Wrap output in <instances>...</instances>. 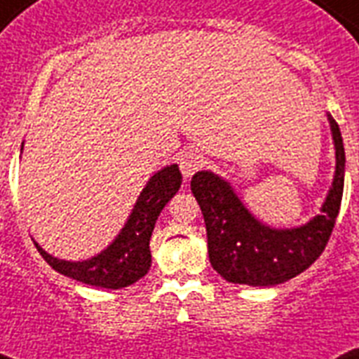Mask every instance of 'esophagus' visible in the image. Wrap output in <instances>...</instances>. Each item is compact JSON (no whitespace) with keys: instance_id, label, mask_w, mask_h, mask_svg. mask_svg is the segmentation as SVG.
<instances>
[{"instance_id":"esophagus-1","label":"esophagus","mask_w":359,"mask_h":359,"mask_svg":"<svg viewBox=\"0 0 359 359\" xmlns=\"http://www.w3.org/2000/svg\"><path fill=\"white\" fill-rule=\"evenodd\" d=\"M203 163H205V160H203L201 154H197V152H194V151L184 152V154L179 158L180 171H182V175H184L186 179H190L191 175L196 173L197 169L201 168Z\"/></svg>"}]
</instances>
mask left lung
<instances>
[{
  "instance_id": "1",
  "label": "left lung",
  "mask_w": 359,
  "mask_h": 359,
  "mask_svg": "<svg viewBox=\"0 0 359 359\" xmlns=\"http://www.w3.org/2000/svg\"><path fill=\"white\" fill-rule=\"evenodd\" d=\"M335 143V179L323 214L298 229H270L259 224L225 180L208 171L191 177V191L207 225L208 257L229 283L268 287L309 268L328 244L339 214L345 184V147L339 124L330 115Z\"/></svg>"
}]
</instances>
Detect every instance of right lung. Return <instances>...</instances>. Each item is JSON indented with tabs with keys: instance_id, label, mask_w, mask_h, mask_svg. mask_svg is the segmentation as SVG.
<instances>
[{
	"instance_id": "obj_1",
	"label": "right lung",
	"mask_w": 359,
	"mask_h": 359,
	"mask_svg": "<svg viewBox=\"0 0 359 359\" xmlns=\"http://www.w3.org/2000/svg\"><path fill=\"white\" fill-rule=\"evenodd\" d=\"M180 182L182 175L177 163L158 171L141 191L121 235L100 255L93 257L89 261H59L55 257L48 255L35 242L36 250L55 272L63 273L67 278L102 289L128 287L143 278L151 268L149 240L152 229L165 203L179 191Z\"/></svg>"
}]
</instances>
